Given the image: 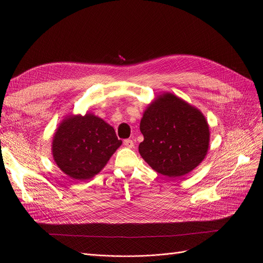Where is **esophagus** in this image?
<instances>
[{
	"label": "esophagus",
	"instance_id": "34e87169",
	"mask_svg": "<svg viewBox=\"0 0 263 263\" xmlns=\"http://www.w3.org/2000/svg\"><path fill=\"white\" fill-rule=\"evenodd\" d=\"M123 145L125 147H128V148H132L133 146H134V143H133V141L132 140H124L123 141Z\"/></svg>",
	"mask_w": 263,
	"mask_h": 263
}]
</instances>
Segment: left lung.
<instances>
[{
	"instance_id": "obj_1",
	"label": "left lung",
	"mask_w": 263,
	"mask_h": 263,
	"mask_svg": "<svg viewBox=\"0 0 263 263\" xmlns=\"http://www.w3.org/2000/svg\"><path fill=\"white\" fill-rule=\"evenodd\" d=\"M140 130L144 141L139 152L158 173L179 178L205 159L210 131L206 117L172 93L158 95L143 112Z\"/></svg>"
}]
</instances>
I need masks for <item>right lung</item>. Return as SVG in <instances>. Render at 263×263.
I'll use <instances>...</instances> for the list:
<instances>
[{
  "label": "right lung",
  "instance_id": "add662e5",
  "mask_svg": "<svg viewBox=\"0 0 263 263\" xmlns=\"http://www.w3.org/2000/svg\"><path fill=\"white\" fill-rule=\"evenodd\" d=\"M121 144L112 126L100 117L89 111L69 115L53 135V159L72 180H90L104 169Z\"/></svg>",
  "mask_w": 263,
  "mask_h": 263
}]
</instances>
